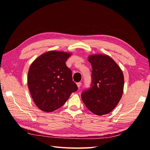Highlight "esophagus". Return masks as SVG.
<instances>
[{
	"label": "esophagus",
	"instance_id": "1",
	"mask_svg": "<svg viewBox=\"0 0 150 150\" xmlns=\"http://www.w3.org/2000/svg\"><path fill=\"white\" fill-rule=\"evenodd\" d=\"M76 85H77V87H78V88H80V86H81V82L77 83H76Z\"/></svg>",
	"mask_w": 150,
	"mask_h": 150
}]
</instances>
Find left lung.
Returning a JSON list of instances; mask_svg holds the SVG:
<instances>
[{"mask_svg":"<svg viewBox=\"0 0 150 150\" xmlns=\"http://www.w3.org/2000/svg\"><path fill=\"white\" fill-rule=\"evenodd\" d=\"M92 67V87L81 94L83 103L97 115L111 112L120 101L123 92L122 70L109 55L93 54L88 57Z\"/></svg>","mask_w":150,"mask_h":150,"instance_id":"obj_1","label":"left lung"}]
</instances>
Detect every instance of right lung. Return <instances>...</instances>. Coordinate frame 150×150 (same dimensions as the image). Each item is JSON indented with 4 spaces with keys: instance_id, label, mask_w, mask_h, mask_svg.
<instances>
[{
    "instance_id": "obj_1",
    "label": "right lung",
    "mask_w": 150,
    "mask_h": 150,
    "mask_svg": "<svg viewBox=\"0 0 150 150\" xmlns=\"http://www.w3.org/2000/svg\"><path fill=\"white\" fill-rule=\"evenodd\" d=\"M72 53L51 50L31 63L28 72V87L35 105L51 112L64 105L78 88L66 61Z\"/></svg>"
}]
</instances>
